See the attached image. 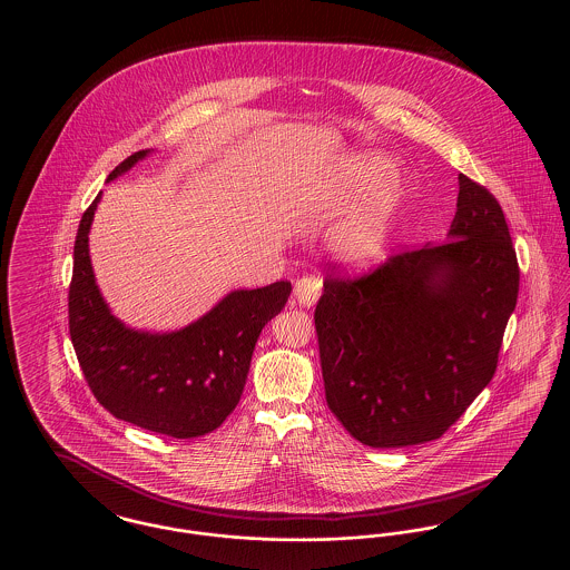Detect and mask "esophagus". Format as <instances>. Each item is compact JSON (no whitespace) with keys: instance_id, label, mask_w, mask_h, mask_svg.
Returning a JSON list of instances; mask_svg holds the SVG:
<instances>
[{"instance_id":"obj_1","label":"esophagus","mask_w":570,"mask_h":570,"mask_svg":"<svg viewBox=\"0 0 570 570\" xmlns=\"http://www.w3.org/2000/svg\"><path fill=\"white\" fill-rule=\"evenodd\" d=\"M321 291H323V282L314 275H303L295 282V298L298 301V305H314L318 297H321Z\"/></svg>"}]
</instances>
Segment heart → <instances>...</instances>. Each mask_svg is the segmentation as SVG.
I'll return each instance as SVG.
<instances>
[{"label":"heart","mask_w":570,"mask_h":570,"mask_svg":"<svg viewBox=\"0 0 570 570\" xmlns=\"http://www.w3.org/2000/svg\"><path fill=\"white\" fill-rule=\"evenodd\" d=\"M386 170L389 164L380 156L356 158L344 164L325 191L314 198L321 209H342L365 183L380 179L372 191L335 219L326 235L328 249L346 265L370 267L386 252L391 224L402 198L400 179Z\"/></svg>","instance_id":"b5f03b06"}]
</instances>
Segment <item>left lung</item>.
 Wrapping results in <instances>:
<instances>
[{
	"instance_id": "left-lung-1",
	"label": "left lung",
	"mask_w": 570,
	"mask_h": 570,
	"mask_svg": "<svg viewBox=\"0 0 570 570\" xmlns=\"http://www.w3.org/2000/svg\"><path fill=\"white\" fill-rule=\"evenodd\" d=\"M517 293L504 212L460 175L446 242L326 275L314 323L331 412L374 449L440 438L493 379Z\"/></svg>"
}]
</instances>
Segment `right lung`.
<instances>
[{"label":"right lung","instance_id":"right-lung-1","mask_svg":"<svg viewBox=\"0 0 570 570\" xmlns=\"http://www.w3.org/2000/svg\"><path fill=\"white\" fill-rule=\"evenodd\" d=\"M149 149L136 151L109 175L119 177ZM100 194L82 214L68 293L75 353L94 397L112 416L136 428L198 438L217 430L235 410L256 340L282 312L291 282L235 291L196 323L173 333L128 328L110 314L89 261V228Z\"/></svg>","mask_w":570,"mask_h":570}]
</instances>
